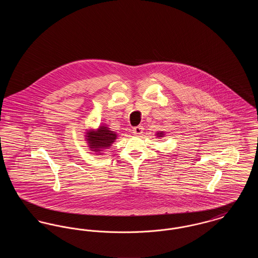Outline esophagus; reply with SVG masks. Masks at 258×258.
<instances>
[{"label":"esophagus","mask_w":258,"mask_h":258,"mask_svg":"<svg viewBox=\"0 0 258 258\" xmlns=\"http://www.w3.org/2000/svg\"><path fill=\"white\" fill-rule=\"evenodd\" d=\"M142 126L141 125H138V126H135L134 128H133V133L135 134V135H141L142 134Z\"/></svg>","instance_id":"esophagus-1"}]
</instances>
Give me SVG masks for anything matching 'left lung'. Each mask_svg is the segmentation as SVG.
<instances>
[{
    "mask_svg": "<svg viewBox=\"0 0 258 258\" xmlns=\"http://www.w3.org/2000/svg\"><path fill=\"white\" fill-rule=\"evenodd\" d=\"M158 135H162V134H161V133H160V134H158Z\"/></svg>",
    "mask_w": 258,
    "mask_h": 258,
    "instance_id": "obj_1",
    "label": "left lung"
}]
</instances>
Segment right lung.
I'll list each match as a JSON object with an SVG mask.
<instances>
[{
	"mask_svg": "<svg viewBox=\"0 0 258 258\" xmlns=\"http://www.w3.org/2000/svg\"><path fill=\"white\" fill-rule=\"evenodd\" d=\"M116 139V135L115 133L109 131L108 127L106 126H100L98 130V132L94 133H88L87 140L90 144L91 148L95 149L94 151H100V148H107L110 146L111 144L114 142Z\"/></svg>",
	"mask_w": 258,
	"mask_h": 258,
	"instance_id": "add662e5",
	"label": "right lung"
}]
</instances>
